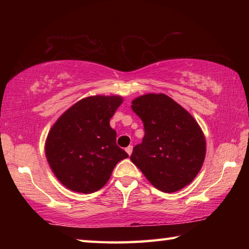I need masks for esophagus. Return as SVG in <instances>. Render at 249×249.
I'll list each match as a JSON object with an SVG mask.
<instances>
[{"mask_svg":"<svg viewBox=\"0 0 249 249\" xmlns=\"http://www.w3.org/2000/svg\"><path fill=\"white\" fill-rule=\"evenodd\" d=\"M125 150H126V153H127V155L130 156V155H132V151H133V146H128Z\"/></svg>","mask_w":249,"mask_h":249,"instance_id":"1","label":"esophagus"}]
</instances>
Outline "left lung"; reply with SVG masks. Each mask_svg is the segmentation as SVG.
I'll return each instance as SVG.
<instances>
[{"label": "left lung", "instance_id": "1", "mask_svg": "<svg viewBox=\"0 0 249 249\" xmlns=\"http://www.w3.org/2000/svg\"><path fill=\"white\" fill-rule=\"evenodd\" d=\"M144 122L145 136L130 160L158 190L179 191L201 170L206 142L200 125L187 109L163 93H147L132 101Z\"/></svg>", "mask_w": 249, "mask_h": 249}]
</instances>
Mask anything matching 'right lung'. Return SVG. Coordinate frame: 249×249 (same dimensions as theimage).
Instances as JSON below:
<instances>
[{
  "label": "right lung",
  "mask_w": 249,
  "mask_h": 249,
  "mask_svg": "<svg viewBox=\"0 0 249 249\" xmlns=\"http://www.w3.org/2000/svg\"><path fill=\"white\" fill-rule=\"evenodd\" d=\"M123 103L121 95H92L78 101L53 125L45 154L67 189L92 193L107 182L116 163L128 157L116 145L109 119Z\"/></svg>",
  "instance_id": "1"
}]
</instances>
